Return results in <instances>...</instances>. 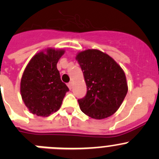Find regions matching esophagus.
<instances>
[{"label":"esophagus","instance_id":"obj_1","mask_svg":"<svg viewBox=\"0 0 159 159\" xmlns=\"http://www.w3.org/2000/svg\"><path fill=\"white\" fill-rule=\"evenodd\" d=\"M67 86H68V88L70 89H72V87H73V83L72 82H69L67 84Z\"/></svg>","mask_w":159,"mask_h":159}]
</instances>
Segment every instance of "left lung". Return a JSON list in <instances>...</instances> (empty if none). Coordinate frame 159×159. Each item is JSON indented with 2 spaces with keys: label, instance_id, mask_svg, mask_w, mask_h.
I'll use <instances>...</instances> for the list:
<instances>
[{
  "label": "left lung",
  "instance_id": "8db88e82",
  "mask_svg": "<svg viewBox=\"0 0 159 159\" xmlns=\"http://www.w3.org/2000/svg\"><path fill=\"white\" fill-rule=\"evenodd\" d=\"M76 60L86 83V95L78 100L83 113L95 119L115 114L128 92L126 78L121 66L100 50L78 53Z\"/></svg>",
  "mask_w": 159,
  "mask_h": 159
}]
</instances>
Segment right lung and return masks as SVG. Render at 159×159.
Masks as SVG:
<instances>
[{"instance_id": "obj_1", "label": "right lung", "mask_w": 159, "mask_h": 159, "mask_svg": "<svg viewBox=\"0 0 159 159\" xmlns=\"http://www.w3.org/2000/svg\"><path fill=\"white\" fill-rule=\"evenodd\" d=\"M63 50L48 48L30 59L20 84L23 100L31 113L47 117L59 109L69 89L61 81L57 69Z\"/></svg>"}]
</instances>
